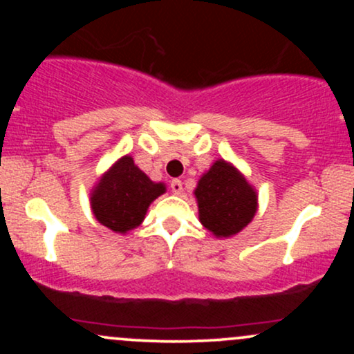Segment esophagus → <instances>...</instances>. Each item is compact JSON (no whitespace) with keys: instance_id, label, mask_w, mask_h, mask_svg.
<instances>
[{"instance_id":"esophagus-1","label":"esophagus","mask_w":354,"mask_h":354,"mask_svg":"<svg viewBox=\"0 0 354 354\" xmlns=\"http://www.w3.org/2000/svg\"><path fill=\"white\" fill-rule=\"evenodd\" d=\"M169 186H171V191L174 194H181L183 193V183L180 180H173L171 185H169Z\"/></svg>"}]
</instances>
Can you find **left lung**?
<instances>
[{"mask_svg":"<svg viewBox=\"0 0 354 354\" xmlns=\"http://www.w3.org/2000/svg\"><path fill=\"white\" fill-rule=\"evenodd\" d=\"M201 225L216 238H231L253 221L258 193L233 163L216 160L193 191Z\"/></svg>","mask_w":354,"mask_h":354,"instance_id":"obj_1","label":"left lung"}]
</instances>
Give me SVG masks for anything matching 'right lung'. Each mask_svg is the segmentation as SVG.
Returning a JSON list of instances; mask_svg holds the SVG:
<instances>
[{"label": "right lung", "instance_id": "1", "mask_svg": "<svg viewBox=\"0 0 354 354\" xmlns=\"http://www.w3.org/2000/svg\"><path fill=\"white\" fill-rule=\"evenodd\" d=\"M166 193L165 183L149 180L129 154L115 161L89 193L95 218L108 230L126 234L143 223L149 205Z\"/></svg>", "mask_w": 354, "mask_h": 354}]
</instances>
